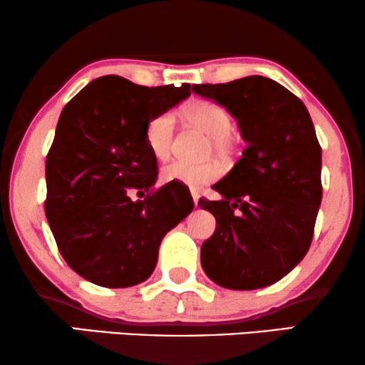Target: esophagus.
Returning a JSON list of instances; mask_svg holds the SVG:
<instances>
[{
  "label": "esophagus",
  "mask_w": 365,
  "mask_h": 365,
  "mask_svg": "<svg viewBox=\"0 0 365 365\" xmlns=\"http://www.w3.org/2000/svg\"><path fill=\"white\" fill-rule=\"evenodd\" d=\"M191 196H192V201H194V206L197 207V202H199V192L196 189H191Z\"/></svg>",
  "instance_id": "esophagus-1"
}]
</instances>
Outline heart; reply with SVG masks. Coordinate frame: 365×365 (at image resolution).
<instances>
[{"label":"heart","mask_w":365,"mask_h":365,"mask_svg":"<svg viewBox=\"0 0 365 365\" xmlns=\"http://www.w3.org/2000/svg\"><path fill=\"white\" fill-rule=\"evenodd\" d=\"M184 118L192 126L201 129L209 136V151L217 156H229L232 151L231 133L234 128L232 116L226 109L212 101L197 99L182 108ZM174 138V116L173 113L163 111L154 114L144 129V139L149 151L156 159H166L171 151ZM219 168L214 163L189 164L184 161H174L163 169L161 179L164 182H179L187 187H201L204 184L212 182L219 178Z\"/></svg>","instance_id":"obj_1"}]
</instances>
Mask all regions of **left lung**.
<instances>
[{
    "label": "left lung",
    "instance_id": "8db88e82",
    "mask_svg": "<svg viewBox=\"0 0 365 365\" xmlns=\"http://www.w3.org/2000/svg\"><path fill=\"white\" fill-rule=\"evenodd\" d=\"M237 119L242 156L214 189L221 201L199 199L216 217L201 264L217 286L251 291L291 272L311 247L322 199V149L307 108L272 79L247 76L194 84Z\"/></svg>",
    "mask_w": 365,
    "mask_h": 365
}]
</instances>
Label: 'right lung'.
Listing matches in <instances>:
<instances>
[{
  "instance_id": "right-lung-1",
  "label": "right lung",
  "mask_w": 365,
  "mask_h": 365,
  "mask_svg": "<svg viewBox=\"0 0 365 365\" xmlns=\"http://www.w3.org/2000/svg\"><path fill=\"white\" fill-rule=\"evenodd\" d=\"M189 94L191 84L148 88L111 74L64 106L46 158L44 211L64 261L86 281L144 282L163 237L192 211L179 184L154 189L158 161L144 139L149 119ZM134 190L143 202L132 201Z\"/></svg>"
}]
</instances>
